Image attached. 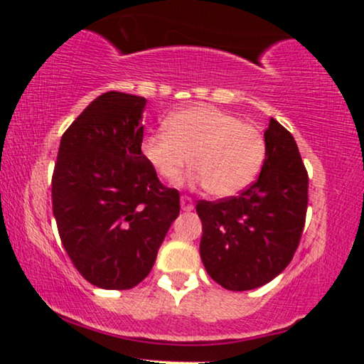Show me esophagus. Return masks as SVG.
I'll list each match as a JSON object with an SVG mask.
<instances>
[{
	"mask_svg": "<svg viewBox=\"0 0 364 364\" xmlns=\"http://www.w3.org/2000/svg\"><path fill=\"white\" fill-rule=\"evenodd\" d=\"M181 208L185 212H190V210H193V200L190 198V196H181Z\"/></svg>",
	"mask_w": 364,
	"mask_h": 364,
	"instance_id": "obj_1",
	"label": "esophagus"
}]
</instances>
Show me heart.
Wrapping results in <instances>:
<instances>
[{
	"instance_id": "heart-1",
	"label": "heart",
	"mask_w": 364,
	"mask_h": 364,
	"mask_svg": "<svg viewBox=\"0 0 364 364\" xmlns=\"http://www.w3.org/2000/svg\"><path fill=\"white\" fill-rule=\"evenodd\" d=\"M141 154L164 181L176 183L190 164V181L214 196H231L255 181L265 161L260 128L212 106H193L171 114L166 132L149 135Z\"/></svg>"
}]
</instances>
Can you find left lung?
I'll use <instances>...</instances> for the list:
<instances>
[{
    "label": "left lung",
    "instance_id": "left-lung-1",
    "mask_svg": "<svg viewBox=\"0 0 364 364\" xmlns=\"http://www.w3.org/2000/svg\"><path fill=\"white\" fill-rule=\"evenodd\" d=\"M267 154L257 181L237 196L198 200L200 257L207 274L229 291L270 282L298 250L308 208V173L294 136L270 118Z\"/></svg>",
    "mask_w": 364,
    "mask_h": 364
}]
</instances>
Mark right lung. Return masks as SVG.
<instances>
[{
	"instance_id": "right-lung-1",
	"label": "right lung",
	"mask_w": 364,
	"mask_h": 364,
	"mask_svg": "<svg viewBox=\"0 0 364 364\" xmlns=\"http://www.w3.org/2000/svg\"><path fill=\"white\" fill-rule=\"evenodd\" d=\"M147 101L99 95L63 133L53 173V214L61 243L85 281L132 289L152 270L179 191L159 181L141 154Z\"/></svg>"
}]
</instances>
